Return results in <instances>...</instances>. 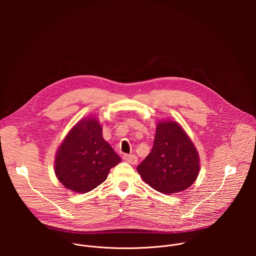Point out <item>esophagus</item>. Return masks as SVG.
I'll return each instance as SVG.
<instances>
[{"instance_id":"34e87169","label":"esophagus","mask_w":256,"mask_h":256,"mask_svg":"<svg viewBox=\"0 0 256 256\" xmlns=\"http://www.w3.org/2000/svg\"><path fill=\"white\" fill-rule=\"evenodd\" d=\"M122 159L132 165H136L138 163V158L134 155H124Z\"/></svg>"}]
</instances>
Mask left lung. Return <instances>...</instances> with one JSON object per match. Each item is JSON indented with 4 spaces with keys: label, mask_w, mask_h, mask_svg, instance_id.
Segmentation results:
<instances>
[{
    "label": "left lung",
    "mask_w": 256,
    "mask_h": 256,
    "mask_svg": "<svg viewBox=\"0 0 256 256\" xmlns=\"http://www.w3.org/2000/svg\"><path fill=\"white\" fill-rule=\"evenodd\" d=\"M200 169L196 146L182 126L170 120L157 124L152 151L136 167L146 184L165 194L188 188Z\"/></svg>",
    "instance_id": "left-lung-1"
}]
</instances>
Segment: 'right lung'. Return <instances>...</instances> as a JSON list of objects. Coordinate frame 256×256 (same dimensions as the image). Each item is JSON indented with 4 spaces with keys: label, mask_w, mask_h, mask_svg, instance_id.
Here are the masks:
<instances>
[{
    "label": "right lung",
    "mask_w": 256,
    "mask_h": 256,
    "mask_svg": "<svg viewBox=\"0 0 256 256\" xmlns=\"http://www.w3.org/2000/svg\"><path fill=\"white\" fill-rule=\"evenodd\" d=\"M54 173L68 190L86 194L104 182L122 159L102 136L94 116L76 124L60 142L54 158Z\"/></svg>",
    "instance_id": "right-lung-1"
}]
</instances>
